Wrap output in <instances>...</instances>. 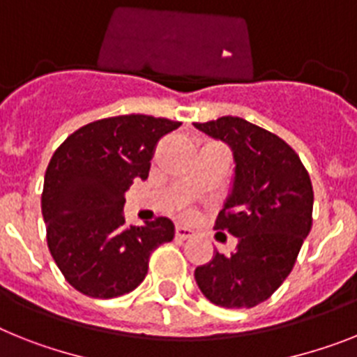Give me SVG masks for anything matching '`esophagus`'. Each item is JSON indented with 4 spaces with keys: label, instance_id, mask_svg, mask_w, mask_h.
<instances>
[{
    "label": "esophagus",
    "instance_id": "obj_1",
    "mask_svg": "<svg viewBox=\"0 0 357 357\" xmlns=\"http://www.w3.org/2000/svg\"><path fill=\"white\" fill-rule=\"evenodd\" d=\"M192 238V230L187 227H176V239L178 241H185V239Z\"/></svg>",
    "mask_w": 357,
    "mask_h": 357
}]
</instances>
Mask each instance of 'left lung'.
I'll return each instance as SVG.
<instances>
[{"instance_id":"left-lung-1","label":"left lung","mask_w":357,"mask_h":357,"mask_svg":"<svg viewBox=\"0 0 357 357\" xmlns=\"http://www.w3.org/2000/svg\"><path fill=\"white\" fill-rule=\"evenodd\" d=\"M221 139L234 155V179L215 230L238 238L234 252L220 254L194 272L211 303L252 308L287 280L312 227L314 192L299 155L281 137L243 118L194 123Z\"/></svg>"}]
</instances>
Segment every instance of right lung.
<instances>
[{
    "instance_id": "1",
    "label": "right lung",
    "mask_w": 357,
    "mask_h": 357,
    "mask_svg": "<svg viewBox=\"0 0 357 357\" xmlns=\"http://www.w3.org/2000/svg\"><path fill=\"white\" fill-rule=\"evenodd\" d=\"M179 125L145 114L98 119L54 152L41 194L47 243L82 294H127L145 280L151 254L174 239L169 218L127 227L123 205L134 179L149 178L158 142Z\"/></svg>"
}]
</instances>
